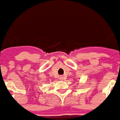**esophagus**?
Listing matches in <instances>:
<instances>
[{
	"mask_svg": "<svg viewBox=\"0 0 120 120\" xmlns=\"http://www.w3.org/2000/svg\"><path fill=\"white\" fill-rule=\"evenodd\" d=\"M60 80H64V79H65V77H64V76H60Z\"/></svg>",
	"mask_w": 120,
	"mask_h": 120,
	"instance_id": "obj_1",
	"label": "esophagus"
}]
</instances>
